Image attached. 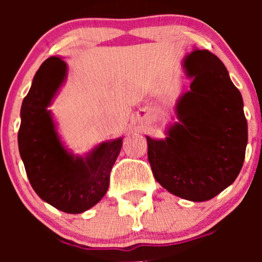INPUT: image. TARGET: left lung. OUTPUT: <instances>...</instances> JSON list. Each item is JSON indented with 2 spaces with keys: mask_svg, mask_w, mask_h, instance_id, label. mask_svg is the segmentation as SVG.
<instances>
[{
  "mask_svg": "<svg viewBox=\"0 0 262 262\" xmlns=\"http://www.w3.org/2000/svg\"><path fill=\"white\" fill-rule=\"evenodd\" d=\"M194 77L178 104L180 123L162 141L147 137L148 161L155 179L171 194L205 202L238 176L247 146L244 100L227 68L208 50L185 60Z\"/></svg>",
  "mask_w": 262,
  "mask_h": 262,
  "instance_id": "obj_1",
  "label": "left lung"
}]
</instances>
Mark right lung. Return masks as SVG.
<instances>
[{"instance_id": "add662e5", "label": "right lung", "mask_w": 262, "mask_h": 262, "mask_svg": "<svg viewBox=\"0 0 262 262\" xmlns=\"http://www.w3.org/2000/svg\"><path fill=\"white\" fill-rule=\"evenodd\" d=\"M67 66L50 57L36 72L21 106L18 150L34 191L57 209L77 214L101 200L123 139L105 142L87 157H73L62 146L47 107L64 80Z\"/></svg>"}]
</instances>
